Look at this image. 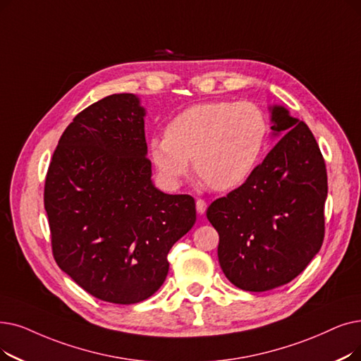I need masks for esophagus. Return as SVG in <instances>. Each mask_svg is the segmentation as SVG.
<instances>
[{
    "label": "esophagus",
    "mask_w": 361,
    "mask_h": 361,
    "mask_svg": "<svg viewBox=\"0 0 361 361\" xmlns=\"http://www.w3.org/2000/svg\"><path fill=\"white\" fill-rule=\"evenodd\" d=\"M207 208H208V203L205 200H203V199L196 200V209H197L199 214H205Z\"/></svg>",
    "instance_id": "1"
}]
</instances>
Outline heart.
Segmentation results:
<instances>
[{
	"label": "heart",
	"mask_w": 361,
	"mask_h": 361,
	"mask_svg": "<svg viewBox=\"0 0 361 361\" xmlns=\"http://www.w3.org/2000/svg\"><path fill=\"white\" fill-rule=\"evenodd\" d=\"M267 140V121L250 102H207L169 121L164 137L150 140L161 176L178 183L190 168L212 190L236 189L252 174Z\"/></svg>",
	"instance_id": "b5f03b06"
}]
</instances>
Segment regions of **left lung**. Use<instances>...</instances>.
Returning a JSON list of instances; mask_svg holds the SVG:
<instances>
[{"mask_svg":"<svg viewBox=\"0 0 361 361\" xmlns=\"http://www.w3.org/2000/svg\"><path fill=\"white\" fill-rule=\"evenodd\" d=\"M271 130L281 138L262 164L207 211L221 270L249 292L289 283L324 239L327 172L316 138L281 106L271 107Z\"/></svg>","mask_w":361,"mask_h":361,"instance_id":"obj_1","label":"left lung"}]
</instances>
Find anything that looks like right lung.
<instances>
[{
	"instance_id": "1",
	"label": "right lung",
	"mask_w": 361,
	"mask_h": 361,
	"mask_svg": "<svg viewBox=\"0 0 361 361\" xmlns=\"http://www.w3.org/2000/svg\"><path fill=\"white\" fill-rule=\"evenodd\" d=\"M145 115L134 94L92 103L61 134L45 177L57 265L112 304H137L158 290L169 249L196 221L190 195H166L150 180Z\"/></svg>"
}]
</instances>
